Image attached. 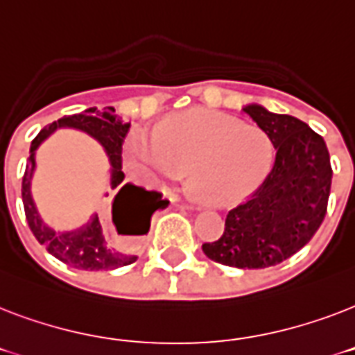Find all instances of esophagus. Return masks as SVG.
I'll return each instance as SVG.
<instances>
[{
	"label": "esophagus",
	"instance_id": "obj_1",
	"mask_svg": "<svg viewBox=\"0 0 355 355\" xmlns=\"http://www.w3.org/2000/svg\"><path fill=\"white\" fill-rule=\"evenodd\" d=\"M169 200H171L173 205H182V200H180V197H178V195H173Z\"/></svg>",
	"mask_w": 355,
	"mask_h": 355
}]
</instances>
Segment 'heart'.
<instances>
[{
    "instance_id": "heart-1",
    "label": "heart",
    "mask_w": 355,
    "mask_h": 355,
    "mask_svg": "<svg viewBox=\"0 0 355 355\" xmlns=\"http://www.w3.org/2000/svg\"><path fill=\"white\" fill-rule=\"evenodd\" d=\"M123 160L145 182H189L200 200L227 205L252 191L272 164L270 138L256 125L227 114L189 110L155 128H134L123 145Z\"/></svg>"
}]
</instances>
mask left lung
I'll use <instances>...</instances> for the list:
<instances>
[{
  "label": "left lung",
  "mask_w": 355,
  "mask_h": 355,
  "mask_svg": "<svg viewBox=\"0 0 355 355\" xmlns=\"http://www.w3.org/2000/svg\"><path fill=\"white\" fill-rule=\"evenodd\" d=\"M276 149L272 169L252 197L228 211L225 232L205 243L210 259L237 269H265L297 254L324 221L331 188L330 153L300 119L243 108Z\"/></svg>",
  "instance_id": "left-lung-1"
}]
</instances>
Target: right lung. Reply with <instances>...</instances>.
<instances>
[{"label":"right lung","instance_id":"obj_1","mask_svg":"<svg viewBox=\"0 0 355 355\" xmlns=\"http://www.w3.org/2000/svg\"><path fill=\"white\" fill-rule=\"evenodd\" d=\"M128 127L130 123L123 121L112 107H107L105 110H97L94 107L85 112L64 116L58 121H53L51 125L42 128L31 144L29 160L21 180L25 217L38 243L69 267L80 270H112L134 263L138 259L134 250L138 247L139 239L149 232L150 217L160 206L166 205L158 191H147L130 182H123L125 173L121 171V145ZM57 128H75L86 132L107 153L111 162V189L116 193L113 201V222L120 235L131 239L125 249L114 248L107 241L96 214L86 225L69 233H57L41 219L30 193L32 173L35 168V149Z\"/></svg>","mask_w":355,"mask_h":355}]
</instances>
